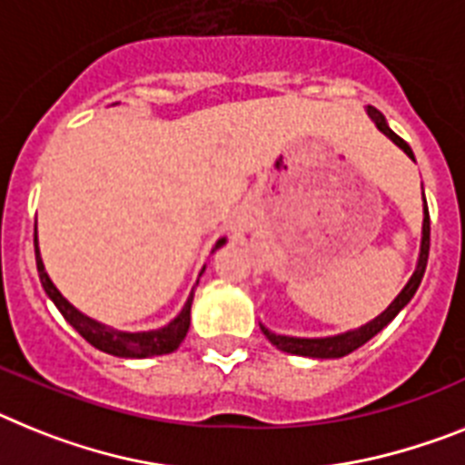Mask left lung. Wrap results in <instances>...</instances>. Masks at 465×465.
I'll list each match as a JSON object with an SVG mask.
<instances>
[{
    "label": "left lung",
    "instance_id": "obj_1",
    "mask_svg": "<svg viewBox=\"0 0 465 465\" xmlns=\"http://www.w3.org/2000/svg\"><path fill=\"white\" fill-rule=\"evenodd\" d=\"M367 114L370 119L377 124L379 131L383 133L386 137H391L398 147L414 161V152L410 149V144L402 140L401 135H395L393 131L389 128L386 119H383L381 112L377 107H367ZM428 248H430V217H428V205H426V196H423V232H421V250H419V262H417V269L411 273V278L407 281V285L402 288V292L395 297L393 302L389 304V309L379 313L374 321H370L367 325L358 330H351V332L344 334H334V337H318V339H304V337H285V334H276L272 330H266L264 325H260L264 337L272 341L276 349L285 351V353H292V355H306V358H344V355L353 353L355 349H361L362 344H367L374 334L381 332L391 321H393L407 304L410 300L414 297V292L419 290L421 285V278L423 272H426V264H428Z\"/></svg>",
    "mask_w": 465,
    "mask_h": 465
}]
</instances>
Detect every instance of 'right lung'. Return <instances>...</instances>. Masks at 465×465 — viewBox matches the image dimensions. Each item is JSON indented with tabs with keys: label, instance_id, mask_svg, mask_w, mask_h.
<instances>
[{
	"label": "right lung",
	"instance_id": "1",
	"mask_svg": "<svg viewBox=\"0 0 465 465\" xmlns=\"http://www.w3.org/2000/svg\"><path fill=\"white\" fill-rule=\"evenodd\" d=\"M224 243H227V238H220L213 250L222 248ZM35 255H37L39 281H42L46 294L54 300V304L58 306V311L63 313L64 321L70 322L72 328L82 334L88 344L95 346V349L104 351V353H110V355H119V358H152V355L173 353L177 346L183 344V339L187 337L189 321H192L189 313H192L193 290L192 294H189L187 304H184L183 311L177 313V318H173V321L168 322V325H163V328L149 330V332H121V330H112L107 328V325H103V322L84 316L82 311L74 309V306L64 300L63 294H60V290L55 288L54 281L48 278L46 269H44V262H42V255H39V245H37V229H35ZM203 272H205V266H203Z\"/></svg>",
	"mask_w": 465,
	"mask_h": 465
}]
</instances>
